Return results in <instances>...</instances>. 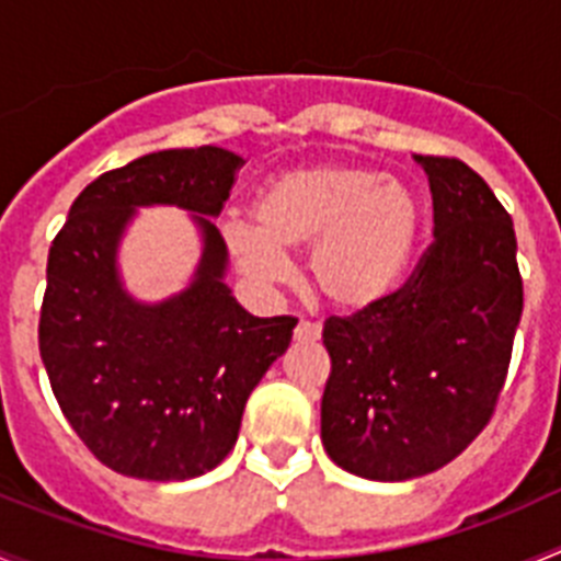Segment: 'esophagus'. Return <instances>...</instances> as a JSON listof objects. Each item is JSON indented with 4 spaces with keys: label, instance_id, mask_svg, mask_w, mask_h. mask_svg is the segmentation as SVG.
Returning a JSON list of instances; mask_svg holds the SVG:
<instances>
[{
    "label": "esophagus",
    "instance_id": "1",
    "mask_svg": "<svg viewBox=\"0 0 561 561\" xmlns=\"http://www.w3.org/2000/svg\"><path fill=\"white\" fill-rule=\"evenodd\" d=\"M320 340V325L311 320H300L295 329V342H317Z\"/></svg>",
    "mask_w": 561,
    "mask_h": 561
}]
</instances>
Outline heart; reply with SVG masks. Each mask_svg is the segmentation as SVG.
I'll use <instances>...</instances> for the list:
<instances>
[{
	"label": "heart",
	"instance_id": "1",
	"mask_svg": "<svg viewBox=\"0 0 561 561\" xmlns=\"http://www.w3.org/2000/svg\"><path fill=\"white\" fill-rule=\"evenodd\" d=\"M413 193L362 165H304L261 187L255 225L221 227L236 266L257 284L291 277L289 252L309 250V275L340 311L376 306L399 286L419 238Z\"/></svg>",
	"mask_w": 561,
	"mask_h": 561
}]
</instances>
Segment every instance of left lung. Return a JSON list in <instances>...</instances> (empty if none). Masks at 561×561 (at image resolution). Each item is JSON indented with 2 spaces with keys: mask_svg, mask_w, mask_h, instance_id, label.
Here are the masks:
<instances>
[{
  "mask_svg": "<svg viewBox=\"0 0 561 561\" xmlns=\"http://www.w3.org/2000/svg\"><path fill=\"white\" fill-rule=\"evenodd\" d=\"M415 162L433 193V244L399 291L323 325V447L381 483L435 472L478 438L523 317L517 238L492 187L460 160Z\"/></svg>",
  "mask_w": 561,
  "mask_h": 561,
  "instance_id": "left-lung-1",
  "label": "left lung"
}]
</instances>
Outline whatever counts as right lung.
<instances>
[{"label":"right lung","mask_w":561,"mask_h":561,"mask_svg":"<svg viewBox=\"0 0 561 561\" xmlns=\"http://www.w3.org/2000/svg\"><path fill=\"white\" fill-rule=\"evenodd\" d=\"M241 157L171 148L98 176L49 247L38 351L61 413L101 463L126 478L191 480L236 447L244 404L289 348L295 317H252L225 284L227 247L210 219ZM192 213L203 236L192 284L137 301L116 252L140 206Z\"/></svg>","instance_id":"right-lung-1"}]
</instances>
